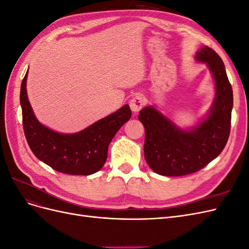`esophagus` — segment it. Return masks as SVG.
I'll list each match as a JSON object with an SVG mask.
<instances>
[{
  "mask_svg": "<svg viewBox=\"0 0 249 249\" xmlns=\"http://www.w3.org/2000/svg\"><path fill=\"white\" fill-rule=\"evenodd\" d=\"M144 104H145V100L143 99L141 95H136L131 100L130 108L134 113H138L142 109V107L144 106Z\"/></svg>",
  "mask_w": 249,
  "mask_h": 249,
  "instance_id": "obj_1",
  "label": "esophagus"
}]
</instances>
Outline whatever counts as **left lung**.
<instances>
[{"instance_id": "1", "label": "left lung", "mask_w": 249, "mask_h": 249, "mask_svg": "<svg viewBox=\"0 0 249 249\" xmlns=\"http://www.w3.org/2000/svg\"><path fill=\"white\" fill-rule=\"evenodd\" d=\"M195 59L207 63L216 87L212 107L200 124L183 130L153 106L139 112L145 129L144 158L158 175L180 177L200 170L220 155L230 136L232 89L222 60L209 47H202Z\"/></svg>"}]
</instances>
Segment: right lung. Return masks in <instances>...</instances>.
<instances>
[{
	"instance_id": "obj_1",
	"label": "right lung",
	"mask_w": 249,
	"mask_h": 249,
	"mask_svg": "<svg viewBox=\"0 0 249 249\" xmlns=\"http://www.w3.org/2000/svg\"><path fill=\"white\" fill-rule=\"evenodd\" d=\"M27 76L20 86L22 126L28 144L40 161L59 172L89 176L107 160L108 147L117 131L132 116L129 105L78 133L61 134L41 124L34 115L27 95Z\"/></svg>"
}]
</instances>
